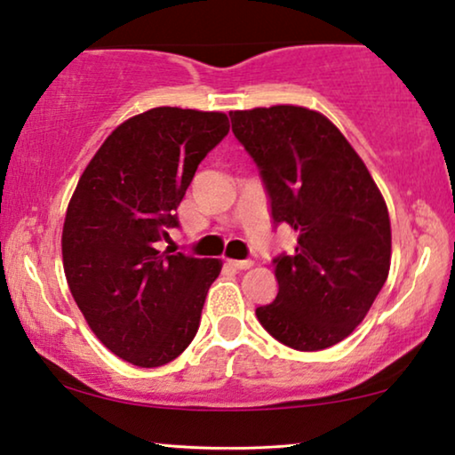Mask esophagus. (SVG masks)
Here are the masks:
<instances>
[{"label": "esophagus", "instance_id": "34e87169", "mask_svg": "<svg viewBox=\"0 0 455 455\" xmlns=\"http://www.w3.org/2000/svg\"><path fill=\"white\" fill-rule=\"evenodd\" d=\"M228 265H229V267H234V269L244 271V269H251V267H252V260H251V259H244V260H228Z\"/></svg>", "mask_w": 455, "mask_h": 455}]
</instances>
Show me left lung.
<instances>
[{
    "label": "left lung",
    "mask_w": 455,
    "mask_h": 455,
    "mask_svg": "<svg viewBox=\"0 0 455 455\" xmlns=\"http://www.w3.org/2000/svg\"><path fill=\"white\" fill-rule=\"evenodd\" d=\"M229 117L263 178L273 223L298 234L294 254L273 259L279 290L257 319L294 350H325L363 323L389 275L387 204L358 153L319 111L273 105Z\"/></svg>",
    "instance_id": "1"
}]
</instances>
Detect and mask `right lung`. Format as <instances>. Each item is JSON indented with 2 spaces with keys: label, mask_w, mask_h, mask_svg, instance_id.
<instances>
[{
  "label": "right lung",
  "mask_w": 455,
  "mask_h": 455,
  "mask_svg": "<svg viewBox=\"0 0 455 455\" xmlns=\"http://www.w3.org/2000/svg\"><path fill=\"white\" fill-rule=\"evenodd\" d=\"M228 132L220 111L148 109L120 124L78 180L61 234L66 279L92 333L126 363L164 366L198 331L221 260L157 242L180 226L198 164Z\"/></svg>",
  "instance_id": "add662e5"
}]
</instances>
